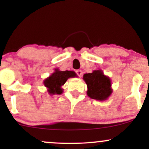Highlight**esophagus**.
I'll return each instance as SVG.
<instances>
[{"label": "esophagus", "mask_w": 149, "mask_h": 149, "mask_svg": "<svg viewBox=\"0 0 149 149\" xmlns=\"http://www.w3.org/2000/svg\"><path fill=\"white\" fill-rule=\"evenodd\" d=\"M76 73H77V74H78V76L81 77L82 76V74H83V72H82L81 70H77Z\"/></svg>", "instance_id": "34e87169"}]
</instances>
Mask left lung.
<instances>
[{
  "label": "left lung",
  "instance_id": "left-lung-1",
  "mask_svg": "<svg viewBox=\"0 0 149 149\" xmlns=\"http://www.w3.org/2000/svg\"><path fill=\"white\" fill-rule=\"evenodd\" d=\"M83 78L88 86L87 95L91 99L105 101L112 94L111 80L104 75L102 70H94L92 73H85Z\"/></svg>",
  "mask_w": 149,
  "mask_h": 149
}]
</instances>
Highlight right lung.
Wrapping results in <instances>:
<instances>
[{
    "label": "right lung",
    "mask_w": 149,
    "mask_h": 149,
    "mask_svg": "<svg viewBox=\"0 0 149 149\" xmlns=\"http://www.w3.org/2000/svg\"><path fill=\"white\" fill-rule=\"evenodd\" d=\"M75 77H77V74L73 71H61L59 69H54V72L44 80L43 84L49 95H61L64 92L62 86L66 80Z\"/></svg>",
    "instance_id": "obj_1"
}]
</instances>
